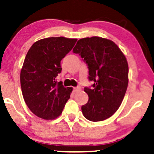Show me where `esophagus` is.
<instances>
[{
	"mask_svg": "<svg viewBox=\"0 0 154 154\" xmlns=\"http://www.w3.org/2000/svg\"><path fill=\"white\" fill-rule=\"evenodd\" d=\"M79 90H80V88H79V87H75L73 88V91L75 92V93H77V92H78Z\"/></svg>",
	"mask_w": 154,
	"mask_h": 154,
	"instance_id": "1",
	"label": "esophagus"
}]
</instances>
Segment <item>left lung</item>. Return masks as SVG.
<instances>
[{"instance_id": "left-lung-1", "label": "left lung", "mask_w": 154, "mask_h": 154, "mask_svg": "<svg viewBox=\"0 0 154 154\" xmlns=\"http://www.w3.org/2000/svg\"><path fill=\"white\" fill-rule=\"evenodd\" d=\"M73 53L88 65L92 88H85L89 97L82 114L92 122L109 118L119 109L128 85V63L119 47L110 40L99 37L82 38Z\"/></svg>"}]
</instances>
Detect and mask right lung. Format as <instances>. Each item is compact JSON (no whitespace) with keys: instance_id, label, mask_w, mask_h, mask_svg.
<instances>
[{"instance_id":"add662e5","label":"right lung","mask_w":154,"mask_h":154,"mask_svg":"<svg viewBox=\"0 0 154 154\" xmlns=\"http://www.w3.org/2000/svg\"><path fill=\"white\" fill-rule=\"evenodd\" d=\"M77 40L63 37L44 38L28 51L21 70V88L26 106L38 117L56 119L69 99L72 88L63 87L56 77L61 72V59Z\"/></svg>"}]
</instances>
